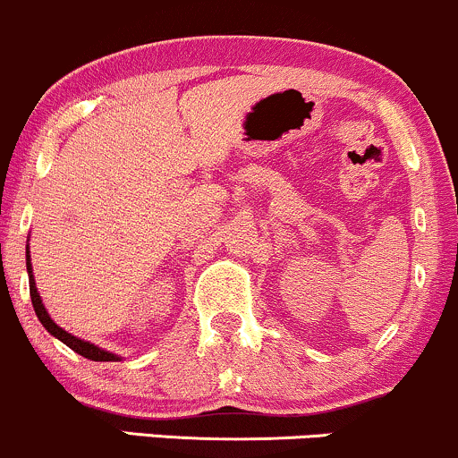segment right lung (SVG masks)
Returning a JSON list of instances; mask_svg holds the SVG:
<instances>
[{
	"instance_id": "obj_1",
	"label": "right lung",
	"mask_w": 458,
	"mask_h": 458,
	"mask_svg": "<svg viewBox=\"0 0 458 458\" xmlns=\"http://www.w3.org/2000/svg\"><path fill=\"white\" fill-rule=\"evenodd\" d=\"M25 266H28V276H30V296H32V305H34V311L36 316H38L40 325H43L51 335L55 337V340H60L66 346L71 348V351H75L77 354H81V357L90 359V361H121V357L110 351H104V348L95 346L92 342H86L81 340V337H75L71 335L69 331H64L63 327L55 325L54 320H51V316L45 310L43 301H40V294H38V287H36V281H34V272H32V257H30V246H25Z\"/></svg>"
}]
</instances>
